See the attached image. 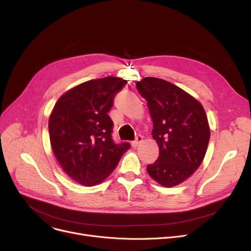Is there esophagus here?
<instances>
[{"instance_id":"1","label":"esophagus","mask_w":251,"mask_h":251,"mask_svg":"<svg viewBox=\"0 0 251 251\" xmlns=\"http://www.w3.org/2000/svg\"><path fill=\"white\" fill-rule=\"evenodd\" d=\"M142 139H143V137L140 135V134H138L136 137H135V140H133L132 142H131V144H132V147L133 148H136L138 144L142 141Z\"/></svg>"}]
</instances>
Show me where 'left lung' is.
<instances>
[{"label": "left lung", "instance_id": "left-lung-1", "mask_svg": "<svg viewBox=\"0 0 251 251\" xmlns=\"http://www.w3.org/2000/svg\"><path fill=\"white\" fill-rule=\"evenodd\" d=\"M136 88L148 101L152 137L160 149L148 173L163 186H176L195 172L205 155L210 136L205 111L187 92L164 79L146 77L136 82Z\"/></svg>", "mask_w": 251, "mask_h": 251}]
</instances>
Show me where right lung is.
I'll return each mask as SVG.
<instances>
[{
    "label": "right lung",
    "mask_w": 251,
    "mask_h": 251,
    "mask_svg": "<svg viewBox=\"0 0 251 251\" xmlns=\"http://www.w3.org/2000/svg\"><path fill=\"white\" fill-rule=\"evenodd\" d=\"M127 80L104 77L83 82L64 94L49 120L52 151L73 180L92 186L117 167L129 142L116 143L108 115L114 99Z\"/></svg>",
    "instance_id": "obj_1"
}]
</instances>
